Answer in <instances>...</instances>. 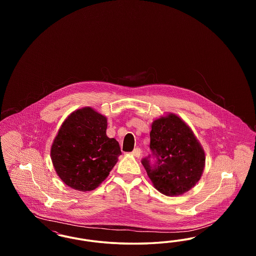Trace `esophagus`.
I'll return each mask as SVG.
<instances>
[{
	"instance_id": "34e87169",
	"label": "esophagus",
	"mask_w": 256,
	"mask_h": 256,
	"mask_svg": "<svg viewBox=\"0 0 256 256\" xmlns=\"http://www.w3.org/2000/svg\"><path fill=\"white\" fill-rule=\"evenodd\" d=\"M141 152H142V150H141L140 148H135L134 150L132 152V154L135 158H139L141 156Z\"/></svg>"
}]
</instances>
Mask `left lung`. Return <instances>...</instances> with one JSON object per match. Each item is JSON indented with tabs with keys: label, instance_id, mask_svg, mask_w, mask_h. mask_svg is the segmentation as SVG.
<instances>
[{
	"label": "left lung",
	"instance_id": "left-lung-1",
	"mask_svg": "<svg viewBox=\"0 0 256 256\" xmlns=\"http://www.w3.org/2000/svg\"><path fill=\"white\" fill-rule=\"evenodd\" d=\"M150 154L141 162L160 193L182 195L202 176L206 156L189 126L174 114L152 122Z\"/></svg>",
	"mask_w": 256,
	"mask_h": 256
}]
</instances>
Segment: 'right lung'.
<instances>
[{"label":"right lung","mask_w":256,"mask_h":256,"mask_svg":"<svg viewBox=\"0 0 256 256\" xmlns=\"http://www.w3.org/2000/svg\"><path fill=\"white\" fill-rule=\"evenodd\" d=\"M106 118L91 108L73 112L62 124L50 158L61 180L78 191L102 182L122 154L119 143L106 136Z\"/></svg>","instance_id":"1"}]
</instances>
